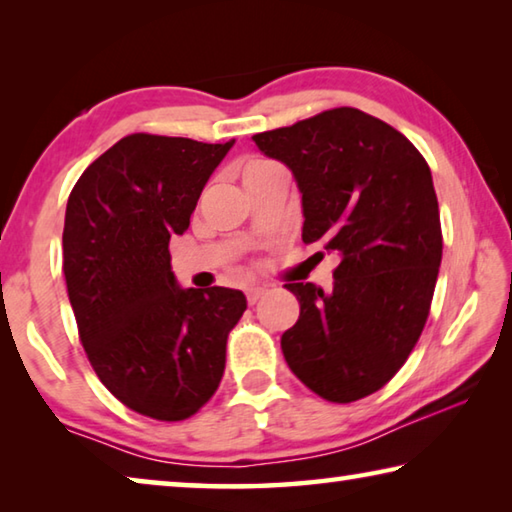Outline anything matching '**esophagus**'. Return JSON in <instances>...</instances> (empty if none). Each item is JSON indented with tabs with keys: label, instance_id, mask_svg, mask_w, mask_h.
Segmentation results:
<instances>
[{
	"label": "esophagus",
	"instance_id": "obj_1",
	"mask_svg": "<svg viewBox=\"0 0 512 512\" xmlns=\"http://www.w3.org/2000/svg\"><path fill=\"white\" fill-rule=\"evenodd\" d=\"M266 293V289L264 287H248L246 289V300H248V305H255V302L262 298Z\"/></svg>",
	"mask_w": 512,
	"mask_h": 512
}]
</instances>
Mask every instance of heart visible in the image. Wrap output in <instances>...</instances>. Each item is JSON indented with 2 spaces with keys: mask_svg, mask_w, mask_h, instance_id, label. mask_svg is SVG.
Returning <instances> with one entry per match:
<instances>
[{
  "mask_svg": "<svg viewBox=\"0 0 512 512\" xmlns=\"http://www.w3.org/2000/svg\"><path fill=\"white\" fill-rule=\"evenodd\" d=\"M275 169H282V167H277V164L271 162V160L253 158V160H248V162L244 164V169H241V180H250V178L264 176V173L275 171Z\"/></svg>",
  "mask_w": 512,
  "mask_h": 512,
  "instance_id": "b5f03b06",
  "label": "heart"
}]
</instances>
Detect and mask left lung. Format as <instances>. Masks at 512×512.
Segmentation results:
<instances>
[{"mask_svg": "<svg viewBox=\"0 0 512 512\" xmlns=\"http://www.w3.org/2000/svg\"><path fill=\"white\" fill-rule=\"evenodd\" d=\"M291 169L302 194V241L339 255L334 284H284L300 302L282 352L302 384L348 404L379 391L427 323L443 235L429 164L386 121L334 108L253 135Z\"/></svg>", "mask_w": 512, "mask_h": 512, "instance_id": "obj_1", "label": "left lung"}]
</instances>
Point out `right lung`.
I'll use <instances>...</instances> for the list:
<instances>
[{"instance_id": "add662e5", "label": "right lung", "mask_w": 512, "mask_h": 512, "mask_svg": "<svg viewBox=\"0 0 512 512\" xmlns=\"http://www.w3.org/2000/svg\"><path fill=\"white\" fill-rule=\"evenodd\" d=\"M232 144L121 137L67 201L63 273L85 354L121 404L155 420H185L210 400L246 311L237 289H180L169 255Z\"/></svg>"}]
</instances>
